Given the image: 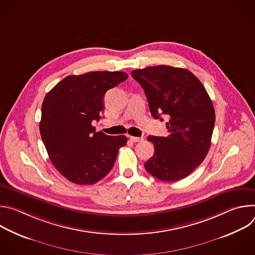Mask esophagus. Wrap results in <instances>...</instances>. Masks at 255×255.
Returning a JSON list of instances; mask_svg holds the SVG:
<instances>
[{
    "instance_id": "34e87169",
    "label": "esophagus",
    "mask_w": 255,
    "mask_h": 255,
    "mask_svg": "<svg viewBox=\"0 0 255 255\" xmlns=\"http://www.w3.org/2000/svg\"><path fill=\"white\" fill-rule=\"evenodd\" d=\"M130 140L132 142H141L143 141V137H134V136H130Z\"/></svg>"
}]
</instances>
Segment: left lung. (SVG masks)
Returning a JSON list of instances; mask_svg holds the SVG:
<instances>
[{
	"label": "left lung",
	"mask_w": 255,
	"mask_h": 255,
	"mask_svg": "<svg viewBox=\"0 0 255 255\" xmlns=\"http://www.w3.org/2000/svg\"><path fill=\"white\" fill-rule=\"evenodd\" d=\"M146 95L151 115L165 116L168 136H148L154 154L145 169L163 181L187 177L205 159L215 125L213 103L199 79L185 68L148 66L131 72Z\"/></svg>",
	"instance_id": "8db88e82"
}]
</instances>
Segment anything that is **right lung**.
<instances>
[{"instance_id": "add662e5", "label": "right lung", "mask_w": 255, "mask_h": 255, "mask_svg": "<svg viewBox=\"0 0 255 255\" xmlns=\"http://www.w3.org/2000/svg\"><path fill=\"white\" fill-rule=\"evenodd\" d=\"M127 79L123 71H91L64 78L45 96L41 138L52 164L71 183H98L127 143L125 135L109 136L92 125L101 119L106 92Z\"/></svg>"}]
</instances>
